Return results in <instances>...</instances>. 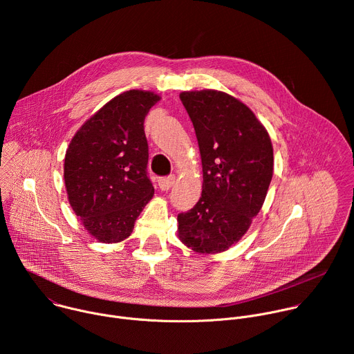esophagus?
Segmentation results:
<instances>
[{"label": "esophagus", "instance_id": "1", "mask_svg": "<svg viewBox=\"0 0 354 354\" xmlns=\"http://www.w3.org/2000/svg\"><path fill=\"white\" fill-rule=\"evenodd\" d=\"M175 183V176L171 175V176H167V178H161L158 180V186L161 190H168L172 187V185Z\"/></svg>", "mask_w": 354, "mask_h": 354}]
</instances>
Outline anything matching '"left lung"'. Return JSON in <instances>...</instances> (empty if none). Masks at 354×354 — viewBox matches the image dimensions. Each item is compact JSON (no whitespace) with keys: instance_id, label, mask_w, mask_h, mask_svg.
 Listing matches in <instances>:
<instances>
[{"instance_id":"left-lung-1","label":"left lung","mask_w":354,"mask_h":354,"mask_svg":"<svg viewBox=\"0 0 354 354\" xmlns=\"http://www.w3.org/2000/svg\"><path fill=\"white\" fill-rule=\"evenodd\" d=\"M179 97L196 131L203 190L196 206L178 216V236L196 254H220L246 234L265 203L272 140L255 113L230 93L183 91Z\"/></svg>"}]
</instances>
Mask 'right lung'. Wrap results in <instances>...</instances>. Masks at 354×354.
<instances>
[{"label": "right lung", "mask_w": 354, "mask_h": 354, "mask_svg": "<svg viewBox=\"0 0 354 354\" xmlns=\"http://www.w3.org/2000/svg\"><path fill=\"white\" fill-rule=\"evenodd\" d=\"M160 95L126 91L95 112L66 151L68 203L92 238L118 243L154 196L147 176L148 144L144 119Z\"/></svg>", "instance_id": "1"}]
</instances>
